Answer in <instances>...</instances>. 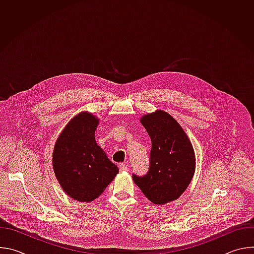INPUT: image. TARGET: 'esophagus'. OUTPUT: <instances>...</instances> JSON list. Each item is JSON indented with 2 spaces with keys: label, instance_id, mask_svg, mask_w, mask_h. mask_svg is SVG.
<instances>
[{
  "label": "esophagus",
  "instance_id": "34e87169",
  "mask_svg": "<svg viewBox=\"0 0 254 254\" xmlns=\"http://www.w3.org/2000/svg\"><path fill=\"white\" fill-rule=\"evenodd\" d=\"M120 170L122 172H127L128 171V167L127 165H125V164H121L120 165Z\"/></svg>",
  "mask_w": 254,
  "mask_h": 254
}]
</instances>
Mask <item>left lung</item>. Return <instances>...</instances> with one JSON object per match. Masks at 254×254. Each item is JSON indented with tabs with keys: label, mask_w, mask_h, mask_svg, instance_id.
<instances>
[{
	"label": "left lung",
	"mask_w": 254,
	"mask_h": 254,
	"mask_svg": "<svg viewBox=\"0 0 254 254\" xmlns=\"http://www.w3.org/2000/svg\"><path fill=\"white\" fill-rule=\"evenodd\" d=\"M151 140L150 169L133 182L152 203L164 205L177 200L193 179L196 158L191 140L168 113L156 111L140 118Z\"/></svg>",
	"instance_id": "8db88e82"
}]
</instances>
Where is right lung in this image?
Here are the masks:
<instances>
[{
  "label": "right lung",
  "instance_id": "right-lung-1",
  "mask_svg": "<svg viewBox=\"0 0 254 254\" xmlns=\"http://www.w3.org/2000/svg\"><path fill=\"white\" fill-rule=\"evenodd\" d=\"M99 119L88 112L72 118L59 134L52 166L63 191L79 202H91L116 178L119 168L95 141Z\"/></svg>",
  "mask_w": 254,
  "mask_h": 254
}]
</instances>
